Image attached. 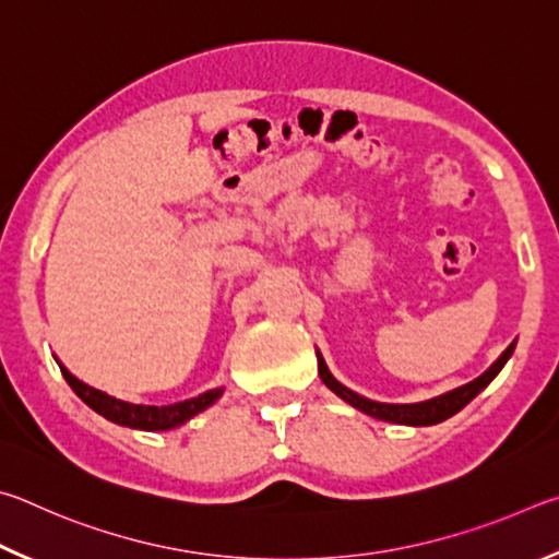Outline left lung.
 <instances>
[{"mask_svg": "<svg viewBox=\"0 0 559 559\" xmlns=\"http://www.w3.org/2000/svg\"><path fill=\"white\" fill-rule=\"evenodd\" d=\"M513 350H515V341L493 360L491 368L484 370V373L476 380H472V383L449 390V393H444V395L423 400V403H378V400L358 395L350 388H346L344 383H338L334 376H331L326 360L319 354V350H317V360H319V376H321V380H324V385L331 390V393H336L341 400H344V403H348L350 407H356V409H360V413H366L376 419H383V423L407 425V427H429V425L444 423V419L456 415L459 409H464L468 403H472V400L481 393V390L491 383L498 373H501L503 366L508 364V358L513 356Z\"/></svg>", "mask_w": 559, "mask_h": 559, "instance_id": "1", "label": "left lung"}]
</instances>
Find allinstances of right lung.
<instances>
[{"instance_id": "obj_1", "label": "right lung", "mask_w": 559, "mask_h": 559, "mask_svg": "<svg viewBox=\"0 0 559 559\" xmlns=\"http://www.w3.org/2000/svg\"><path fill=\"white\" fill-rule=\"evenodd\" d=\"M56 364H58V368H61L66 383L73 388V393L81 397L87 407H93L97 415H103L105 419H110V423H115V425L142 429V432H166V429L181 427L183 423H189L191 417L203 413V409H209L215 400L223 395V388H215L199 397L183 400V403H174V405H162V407L134 405V403H127V400L107 395V393H103V390L83 383V380H78L58 358H56Z\"/></svg>"}]
</instances>
